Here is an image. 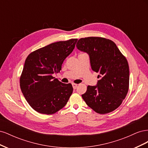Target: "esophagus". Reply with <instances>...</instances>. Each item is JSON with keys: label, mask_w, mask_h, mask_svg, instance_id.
Returning <instances> with one entry per match:
<instances>
[{"label": "esophagus", "mask_w": 148, "mask_h": 148, "mask_svg": "<svg viewBox=\"0 0 148 148\" xmlns=\"http://www.w3.org/2000/svg\"><path fill=\"white\" fill-rule=\"evenodd\" d=\"M77 86H78L77 84H75V83H73V84H72V86H73V89H76V88H77Z\"/></svg>", "instance_id": "esophagus-1"}]
</instances>
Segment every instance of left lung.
<instances>
[{
    "label": "left lung",
    "instance_id": "8db88e82",
    "mask_svg": "<svg viewBox=\"0 0 148 148\" xmlns=\"http://www.w3.org/2000/svg\"><path fill=\"white\" fill-rule=\"evenodd\" d=\"M77 47L88 53L92 70L99 73L97 84L88 86L83 99L98 114L114 111L128 91L130 71L126 58L113 41L103 38H81Z\"/></svg>",
    "mask_w": 148,
    "mask_h": 148
}]
</instances>
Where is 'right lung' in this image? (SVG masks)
<instances>
[{"instance_id":"right-lung-1","label":"right lung","mask_w":148,"mask_h":148,"mask_svg":"<svg viewBox=\"0 0 148 148\" xmlns=\"http://www.w3.org/2000/svg\"><path fill=\"white\" fill-rule=\"evenodd\" d=\"M77 39L53 42L31 52L25 62L20 84L25 99L32 108L43 114L57 112L66 105L73 92L70 83L53 77L59 72Z\"/></svg>"}]
</instances>
